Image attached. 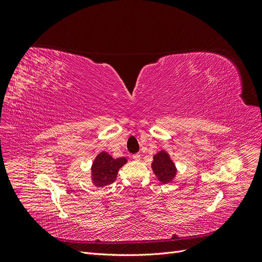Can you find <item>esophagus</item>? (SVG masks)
Returning a JSON list of instances; mask_svg holds the SVG:
<instances>
[{
    "label": "esophagus",
    "instance_id": "34e87169",
    "mask_svg": "<svg viewBox=\"0 0 262 262\" xmlns=\"http://www.w3.org/2000/svg\"><path fill=\"white\" fill-rule=\"evenodd\" d=\"M133 160H134V161H140V160H141V154H139V153L134 154V155H133Z\"/></svg>",
    "mask_w": 262,
    "mask_h": 262
}]
</instances>
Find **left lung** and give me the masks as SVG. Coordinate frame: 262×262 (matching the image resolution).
<instances>
[{
    "instance_id": "8db88e82",
    "label": "left lung",
    "mask_w": 262,
    "mask_h": 262,
    "mask_svg": "<svg viewBox=\"0 0 262 262\" xmlns=\"http://www.w3.org/2000/svg\"><path fill=\"white\" fill-rule=\"evenodd\" d=\"M152 168L162 182H170L176 175L175 165L172 164L168 154L161 150L154 156Z\"/></svg>"
}]
</instances>
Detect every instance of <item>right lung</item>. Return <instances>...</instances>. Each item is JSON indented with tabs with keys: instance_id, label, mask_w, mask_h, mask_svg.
I'll list each match as a JSON object with an SVG mask.
<instances>
[{
	"instance_id": "right-lung-1",
	"label": "right lung",
	"mask_w": 262,
	"mask_h": 262,
	"mask_svg": "<svg viewBox=\"0 0 262 262\" xmlns=\"http://www.w3.org/2000/svg\"><path fill=\"white\" fill-rule=\"evenodd\" d=\"M126 163L124 157L114 158L109 154L102 152L96 158H95L92 172L93 181L97 187H105L113 184L116 180L118 170Z\"/></svg>"
}]
</instances>
